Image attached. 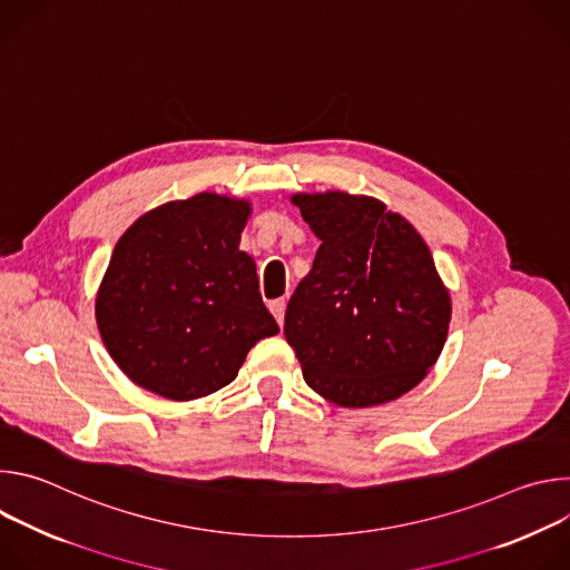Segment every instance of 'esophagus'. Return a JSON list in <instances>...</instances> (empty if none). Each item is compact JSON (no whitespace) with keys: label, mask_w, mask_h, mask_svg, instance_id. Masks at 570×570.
<instances>
[{"label":"esophagus","mask_w":570,"mask_h":570,"mask_svg":"<svg viewBox=\"0 0 570 570\" xmlns=\"http://www.w3.org/2000/svg\"><path fill=\"white\" fill-rule=\"evenodd\" d=\"M268 306H271V313L275 315V320L279 322V327H282V324H284V313H286V299L284 297L273 299Z\"/></svg>","instance_id":"1"}]
</instances>
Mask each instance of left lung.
I'll return each instance as SVG.
<instances>
[{"label": "left lung", "instance_id": "1", "mask_svg": "<svg viewBox=\"0 0 570 570\" xmlns=\"http://www.w3.org/2000/svg\"><path fill=\"white\" fill-rule=\"evenodd\" d=\"M291 203L322 240L284 320L306 385L345 409L399 399L438 363L451 322L426 240L372 196L332 189Z\"/></svg>", "mask_w": 570, "mask_h": 570}]
</instances>
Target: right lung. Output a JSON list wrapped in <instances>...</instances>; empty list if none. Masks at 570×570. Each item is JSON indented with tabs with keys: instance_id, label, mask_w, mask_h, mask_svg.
<instances>
[{
	"instance_id": "1",
	"label": "right lung",
	"mask_w": 570,
	"mask_h": 570,
	"mask_svg": "<svg viewBox=\"0 0 570 570\" xmlns=\"http://www.w3.org/2000/svg\"><path fill=\"white\" fill-rule=\"evenodd\" d=\"M246 198L203 191L141 214L117 240L95 299L101 341L139 387L171 401L232 383L279 334L255 259L238 250Z\"/></svg>"
}]
</instances>
